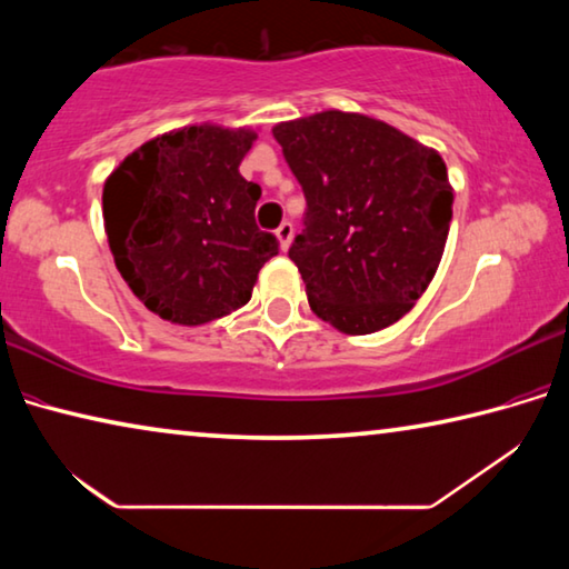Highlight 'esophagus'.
Wrapping results in <instances>:
<instances>
[{"mask_svg": "<svg viewBox=\"0 0 569 569\" xmlns=\"http://www.w3.org/2000/svg\"><path fill=\"white\" fill-rule=\"evenodd\" d=\"M276 238H278V243H281V250H288V246H291V240H293V223H281L278 226V230H276Z\"/></svg>", "mask_w": 569, "mask_h": 569, "instance_id": "esophagus-1", "label": "esophagus"}]
</instances>
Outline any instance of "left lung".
I'll list each match as a JSON object with an SVG mask.
<instances>
[{"label": "left lung", "instance_id": "1", "mask_svg": "<svg viewBox=\"0 0 569 569\" xmlns=\"http://www.w3.org/2000/svg\"><path fill=\"white\" fill-rule=\"evenodd\" d=\"M273 138L306 196L288 258L311 311L351 336L397 323L445 253L455 203L445 160L359 112L278 122Z\"/></svg>", "mask_w": 569, "mask_h": 569}]
</instances>
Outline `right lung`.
Masks as SVG:
<instances>
[{"label":"right lung","instance_id":"add662e5","mask_svg":"<svg viewBox=\"0 0 569 569\" xmlns=\"http://www.w3.org/2000/svg\"><path fill=\"white\" fill-rule=\"evenodd\" d=\"M253 130L188 124L148 140L102 188L104 233L130 291L160 319L203 326L246 306L276 236L238 172Z\"/></svg>","mask_w":569,"mask_h":569}]
</instances>
